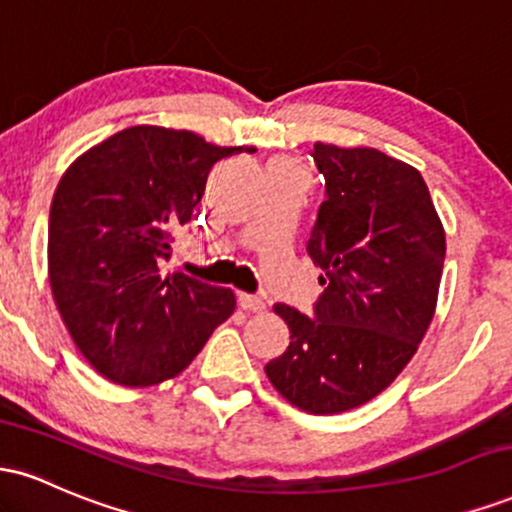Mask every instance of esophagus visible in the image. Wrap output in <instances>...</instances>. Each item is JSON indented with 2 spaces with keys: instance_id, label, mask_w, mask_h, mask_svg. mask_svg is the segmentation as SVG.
<instances>
[{
  "instance_id": "esophagus-1",
  "label": "esophagus",
  "mask_w": 512,
  "mask_h": 512,
  "mask_svg": "<svg viewBox=\"0 0 512 512\" xmlns=\"http://www.w3.org/2000/svg\"><path fill=\"white\" fill-rule=\"evenodd\" d=\"M238 305L250 313H262L264 310V298L252 296V293H238Z\"/></svg>"
}]
</instances>
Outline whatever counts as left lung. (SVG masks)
<instances>
[{
    "label": "left lung",
    "instance_id": "8db88e82",
    "mask_svg": "<svg viewBox=\"0 0 512 512\" xmlns=\"http://www.w3.org/2000/svg\"><path fill=\"white\" fill-rule=\"evenodd\" d=\"M325 202L308 255L325 272L313 317L284 303L291 344L264 366L308 414L366 404L402 373L436 313L445 231L421 173L378 149L315 144Z\"/></svg>",
    "mask_w": 512,
    "mask_h": 512
}]
</instances>
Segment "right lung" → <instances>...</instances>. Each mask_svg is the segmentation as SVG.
Instances as JSON below:
<instances>
[{
  "label": "right lung",
  "mask_w": 512,
  "mask_h": 512,
  "mask_svg": "<svg viewBox=\"0 0 512 512\" xmlns=\"http://www.w3.org/2000/svg\"><path fill=\"white\" fill-rule=\"evenodd\" d=\"M252 146L127 127L64 170L50 207L48 276L74 344L103 378L149 387L192 363L236 310L231 289L163 272L209 170Z\"/></svg>",
  "instance_id": "obj_1"
}]
</instances>
